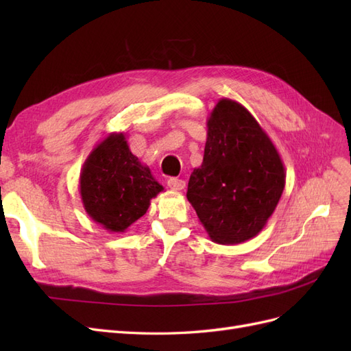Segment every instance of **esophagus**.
Returning <instances> with one entry per match:
<instances>
[{
  "instance_id": "1",
  "label": "esophagus",
  "mask_w": 351,
  "mask_h": 351,
  "mask_svg": "<svg viewBox=\"0 0 351 351\" xmlns=\"http://www.w3.org/2000/svg\"><path fill=\"white\" fill-rule=\"evenodd\" d=\"M167 183H168V187L171 190H176V192H180V190H183L186 187L184 180H180V178H176V177L169 178Z\"/></svg>"
}]
</instances>
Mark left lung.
<instances>
[{"label":"left lung","mask_w":351,"mask_h":351,"mask_svg":"<svg viewBox=\"0 0 351 351\" xmlns=\"http://www.w3.org/2000/svg\"><path fill=\"white\" fill-rule=\"evenodd\" d=\"M204 161L190 174L187 200L212 241L239 244L267 226L285 186L282 159L256 119L222 98L210 111Z\"/></svg>","instance_id":"left-lung-1"}]
</instances>
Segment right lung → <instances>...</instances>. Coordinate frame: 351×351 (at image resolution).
Returning a JSON list of instances; mask_svg holds the SVG:
<instances>
[{
    "instance_id": "1",
    "label": "right lung",
    "mask_w": 351,
    "mask_h": 351,
    "mask_svg": "<svg viewBox=\"0 0 351 351\" xmlns=\"http://www.w3.org/2000/svg\"><path fill=\"white\" fill-rule=\"evenodd\" d=\"M79 183L84 210L110 232H124L164 190L149 167L132 154L124 133H110L93 147Z\"/></svg>"
}]
</instances>
